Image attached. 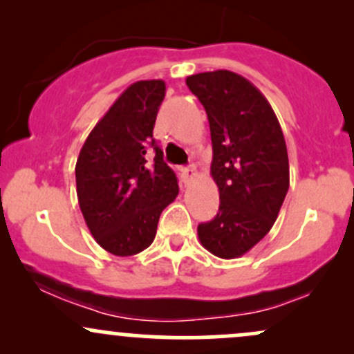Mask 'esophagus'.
Listing matches in <instances>:
<instances>
[{
	"instance_id": "34e87169",
	"label": "esophagus",
	"mask_w": 354,
	"mask_h": 354,
	"mask_svg": "<svg viewBox=\"0 0 354 354\" xmlns=\"http://www.w3.org/2000/svg\"><path fill=\"white\" fill-rule=\"evenodd\" d=\"M180 176H182V180H184L185 185H189L191 182L196 178V169L194 167H185V169L180 170Z\"/></svg>"
}]
</instances>
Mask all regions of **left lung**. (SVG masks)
Here are the masks:
<instances>
[{
	"label": "left lung",
	"instance_id": "8db88e82",
	"mask_svg": "<svg viewBox=\"0 0 354 354\" xmlns=\"http://www.w3.org/2000/svg\"><path fill=\"white\" fill-rule=\"evenodd\" d=\"M185 84L207 113L219 191V212L197 226V236L207 252L231 260L263 239L279 216L290 184L287 145L267 97L243 75L201 72Z\"/></svg>",
	"mask_w": 354,
	"mask_h": 354
}]
</instances>
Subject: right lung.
I'll list each match as a JSON object with an SVG mask.
<instances>
[{
  "label": "right lung",
  "instance_id": "right-lung-1",
  "mask_svg": "<svg viewBox=\"0 0 354 354\" xmlns=\"http://www.w3.org/2000/svg\"><path fill=\"white\" fill-rule=\"evenodd\" d=\"M165 97L160 79L133 82L89 133L75 163V185L91 234L106 252L131 257L148 248L162 211L178 194L177 176L153 138ZM156 151L154 162L146 150Z\"/></svg>",
  "mask_w": 354,
  "mask_h": 354
}]
</instances>
